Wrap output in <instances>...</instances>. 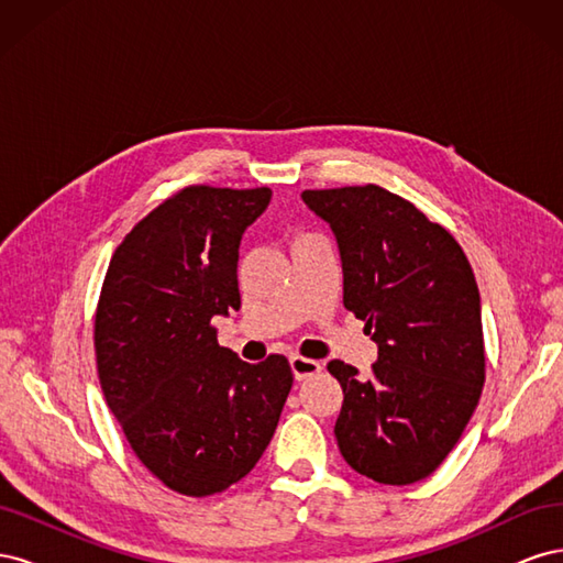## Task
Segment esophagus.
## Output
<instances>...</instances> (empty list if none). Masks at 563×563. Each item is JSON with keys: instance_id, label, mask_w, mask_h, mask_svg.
I'll list each match as a JSON object with an SVG mask.
<instances>
[{"instance_id": "obj_1", "label": "esophagus", "mask_w": 563, "mask_h": 563, "mask_svg": "<svg viewBox=\"0 0 563 563\" xmlns=\"http://www.w3.org/2000/svg\"><path fill=\"white\" fill-rule=\"evenodd\" d=\"M291 368H294L296 380H305L310 376H317V373L321 371V364L314 362V360H305V356L296 354V356H291Z\"/></svg>"}]
</instances>
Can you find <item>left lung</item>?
<instances>
[{
  "instance_id": "left-lung-1",
  "label": "left lung",
  "mask_w": 563,
  "mask_h": 563,
  "mask_svg": "<svg viewBox=\"0 0 563 563\" xmlns=\"http://www.w3.org/2000/svg\"><path fill=\"white\" fill-rule=\"evenodd\" d=\"M343 261V302L366 321L378 362L362 380L333 360L347 465L387 486L430 476L463 437L486 380L479 288L453 234L380 185L305 190Z\"/></svg>"
}]
</instances>
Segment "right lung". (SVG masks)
<instances>
[{
    "label": "right lung",
    "instance_id": "1",
    "mask_svg": "<svg viewBox=\"0 0 563 563\" xmlns=\"http://www.w3.org/2000/svg\"><path fill=\"white\" fill-rule=\"evenodd\" d=\"M269 187L190 185L133 225L100 288V387L135 457L180 496L207 498L255 467L294 371L284 354L246 364L213 317L242 308L236 261Z\"/></svg>",
    "mask_w": 563,
    "mask_h": 563
}]
</instances>
